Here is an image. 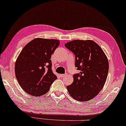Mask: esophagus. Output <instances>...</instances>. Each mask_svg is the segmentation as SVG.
Listing matches in <instances>:
<instances>
[{
	"instance_id": "1",
	"label": "esophagus",
	"mask_w": 126,
	"mask_h": 126,
	"mask_svg": "<svg viewBox=\"0 0 126 126\" xmlns=\"http://www.w3.org/2000/svg\"><path fill=\"white\" fill-rule=\"evenodd\" d=\"M66 75H67L66 74H62L60 75V76L61 77H64V76H66Z\"/></svg>"
}]
</instances>
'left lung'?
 Wrapping results in <instances>:
<instances>
[{
    "label": "left lung",
    "instance_id": "obj_1",
    "mask_svg": "<svg viewBox=\"0 0 126 126\" xmlns=\"http://www.w3.org/2000/svg\"><path fill=\"white\" fill-rule=\"evenodd\" d=\"M65 47L76 56L75 66L79 73L67 86L70 96L78 101H87L96 96L105 84L109 63L103 50L92 40H74Z\"/></svg>",
    "mask_w": 126,
    "mask_h": 126
}]
</instances>
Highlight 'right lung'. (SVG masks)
I'll return each mask as SVG.
<instances>
[{"instance_id":"right-lung-1","label":"right lung","mask_w":126,"mask_h":126,"mask_svg":"<svg viewBox=\"0 0 126 126\" xmlns=\"http://www.w3.org/2000/svg\"><path fill=\"white\" fill-rule=\"evenodd\" d=\"M59 44L57 39L35 38L19 54L15 63L16 77L28 94L35 96L45 94L57 79L52 71L50 59Z\"/></svg>"}]
</instances>
